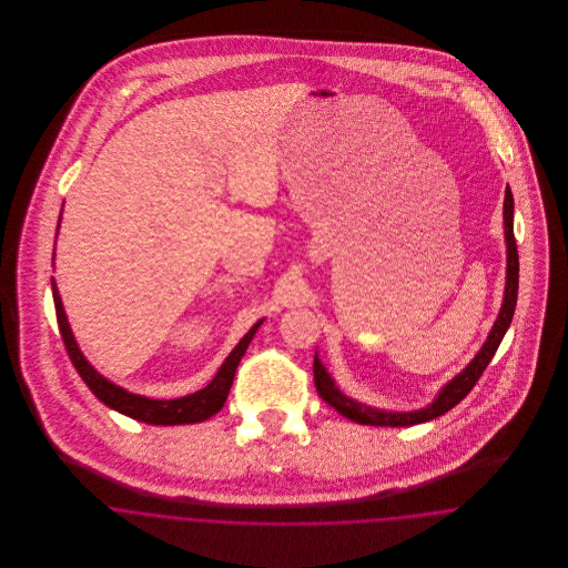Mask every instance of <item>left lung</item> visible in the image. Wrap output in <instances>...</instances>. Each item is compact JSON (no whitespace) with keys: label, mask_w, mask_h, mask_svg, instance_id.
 I'll use <instances>...</instances> for the list:
<instances>
[{"label":"left lung","mask_w":568,"mask_h":568,"mask_svg":"<svg viewBox=\"0 0 568 568\" xmlns=\"http://www.w3.org/2000/svg\"><path fill=\"white\" fill-rule=\"evenodd\" d=\"M505 243H507V285H505V300L498 313V320L491 327L489 336H487L481 352L475 355V359L452 378L434 398L433 405L419 410H408V413H392V410H381L373 406L355 403L349 396H345L336 385L334 378L327 375L324 364L320 362V357L315 355V364H313V373H315V387L320 392V396L325 403L334 406L343 417L352 419L355 424L362 426H389V428H403V426H415V424H424L430 422L434 417L445 415L447 410H452L454 406L462 403L468 392L475 387V383L484 375L487 364L491 362L494 353L498 349L505 332L509 329L511 320H514L515 304H517V287H519V255H517V244H515L514 234V193L507 187L505 191Z\"/></svg>","instance_id":"left-lung-1"}]
</instances>
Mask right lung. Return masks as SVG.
<instances>
[{
	"mask_svg": "<svg viewBox=\"0 0 568 568\" xmlns=\"http://www.w3.org/2000/svg\"><path fill=\"white\" fill-rule=\"evenodd\" d=\"M59 221H61V216H59ZM51 283H53L57 324H59L63 345L68 349V355H70L77 373L87 383V387L110 408H114V410H119V413H123V415H128L132 419H138V422L153 424V426L200 424V422H206L209 417H213L215 413H219L223 405H225V400H227V394H230L232 381H234V375H236L239 362L243 359L244 352H246L248 343L253 341L257 327L264 322V320L257 322L244 334L243 341L234 347V352L225 357V362L216 371L215 378L204 389L190 394V396H183V398H174V400H153V398L138 396V394H132V392L114 385L109 378L102 377L84 359V355H82L77 341H74V334L70 329V324H68V317H65V311H63V304H61V297H59V290L54 285V278H51Z\"/></svg>",
	"mask_w": 568,
	"mask_h": 568,
	"instance_id": "right-lung-1",
	"label": "right lung"
}]
</instances>
